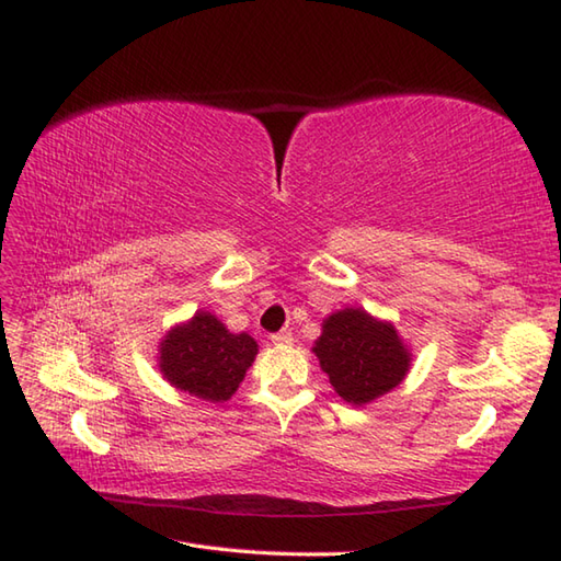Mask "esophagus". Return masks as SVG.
Returning a JSON list of instances; mask_svg holds the SVG:
<instances>
[{"mask_svg": "<svg viewBox=\"0 0 561 561\" xmlns=\"http://www.w3.org/2000/svg\"><path fill=\"white\" fill-rule=\"evenodd\" d=\"M272 342H274V344H291V342H294V335H291L289 330L274 332V335H272Z\"/></svg>", "mask_w": 561, "mask_h": 561, "instance_id": "esophagus-1", "label": "esophagus"}]
</instances>
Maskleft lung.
I'll return each instance as SVG.
<instances>
[{
    "mask_svg": "<svg viewBox=\"0 0 561 561\" xmlns=\"http://www.w3.org/2000/svg\"><path fill=\"white\" fill-rule=\"evenodd\" d=\"M313 352L337 396L352 404L386 396L410 368V352L396 328L374 320L362 308L332 313Z\"/></svg>",
    "mask_w": 561,
    "mask_h": 561,
    "instance_id": "1",
    "label": "left lung"
}]
</instances>
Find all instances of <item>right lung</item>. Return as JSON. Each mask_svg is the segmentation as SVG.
<instances>
[{
  "label": "right lung",
  "mask_w": 561,
  "mask_h": 561,
  "mask_svg": "<svg viewBox=\"0 0 561 561\" xmlns=\"http://www.w3.org/2000/svg\"><path fill=\"white\" fill-rule=\"evenodd\" d=\"M255 354L257 344L245 332L233 335L211 313H195L187 325H178L163 337L159 366L171 386L202 400L224 402L236 392Z\"/></svg>",
  "instance_id": "obj_1"
}]
</instances>
